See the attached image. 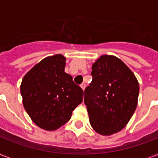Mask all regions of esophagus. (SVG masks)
Masks as SVG:
<instances>
[{"label": "esophagus", "mask_w": 158, "mask_h": 158, "mask_svg": "<svg viewBox=\"0 0 158 158\" xmlns=\"http://www.w3.org/2000/svg\"><path fill=\"white\" fill-rule=\"evenodd\" d=\"M80 87H81L83 90H84V89H85V87H86V84H84V83H83V84H82L81 85H80Z\"/></svg>", "instance_id": "1"}]
</instances>
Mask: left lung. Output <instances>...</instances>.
I'll use <instances>...</instances> for the list:
<instances>
[{
	"label": "left lung",
	"instance_id": "left-lung-1",
	"mask_svg": "<svg viewBox=\"0 0 158 158\" xmlns=\"http://www.w3.org/2000/svg\"><path fill=\"white\" fill-rule=\"evenodd\" d=\"M93 80L84 90V104L92 127L110 135L127 125L137 107L139 83L122 60L102 56L93 64Z\"/></svg>",
	"mask_w": 158,
	"mask_h": 158
}]
</instances>
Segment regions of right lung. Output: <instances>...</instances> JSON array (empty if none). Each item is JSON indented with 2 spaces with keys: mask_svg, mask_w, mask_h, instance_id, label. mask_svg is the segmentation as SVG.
Returning a JSON list of instances; mask_svg holds the SVG:
<instances>
[{
  "mask_svg": "<svg viewBox=\"0 0 158 158\" xmlns=\"http://www.w3.org/2000/svg\"><path fill=\"white\" fill-rule=\"evenodd\" d=\"M64 65L62 55L47 57L30 69L21 83L24 109L43 130H55L64 125L83 102V89L64 72Z\"/></svg>",
  "mask_w": 158,
  "mask_h": 158,
  "instance_id": "right-lung-1",
  "label": "right lung"
}]
</instances>
